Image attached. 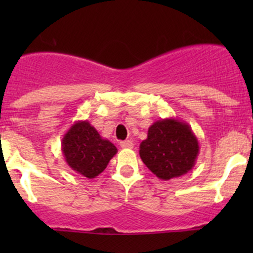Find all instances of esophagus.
I'll return each instance as SVG.
<instances>
[{"instance_id": "1", "label": "esophagus", "mask_w": 253, "mask_h": 253, "mask_svg": "<svg viewBox=\"0 0 253 253\" xmlns=\"http://www.w3.org/2000/svg\"><path fill=\"white\" fill-rule=\"evenodd\" d=\"M120 145H121V148H125V149H129V148H133V142L127 139V141L120 143Z\"/></svg>"}]
</instances>
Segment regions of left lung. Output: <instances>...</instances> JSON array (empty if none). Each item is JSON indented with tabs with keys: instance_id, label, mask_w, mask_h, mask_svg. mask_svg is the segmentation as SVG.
<instances>
[{
	"instance_id": "1",
	"label": "left lung",
	"mask_w": 253,
	"mask_h": 253,
	"mask_svg": "<svg viewBox=\"0 0 253 253\" xmlns=\"http://www.w3.org/2000/svg\"><path fill=\"white\" fill-rule=\"evenodd\" d=\"M198 153L200 145L192 128L172 117L155 121L139 145V155L145 167L165 181L192 170Z\"/></svg>"
}]
</instances>
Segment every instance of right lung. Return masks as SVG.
<instances>
[{"label": "right lung", "instance_id": "add662e5", "mask_svg": "<svg viewBox=\"0 0 253 253\" xmlns=\"http://www.w3.org/2000/svg\"><path fill=\"white\" fill-rule=\"evenodd\" d=\"M61 145L68 167L86 178L101 174L117 153V148L103 138L86 120L75 122L63 136Z\"/></svg>", "mask_w": 253, "mask_h": 253}]
</instances>
